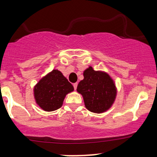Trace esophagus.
I'll list each match as a JSON object with an SVG mask.
<instances>
[{"label": "esophagus", "instance_id": "obj_1", "mask_svg": "<svg viewBox=\"0 0 157 157\" xmlns=\"http://www.w3.org/2000/svg\"><path fill=\"white\" fill-rule=\"evenodd\" d=\"M73 86H74V89H75V90H76L77 87V82H75V83H74Z\"/></svg>", "mask_w": 157, "mask_h": 157}]
</instances>
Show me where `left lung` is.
<instances>
[{
  "label": "left lung",
  "mask_w": 157,
  "mask_h": 157,
  "mask_svg": "<svg viewBox=\"0 0 157 157\" xmlns=\"http://www.w3.org/2000/svg\"><path fill=\"white\" fill-rule=\"evenodd\" d=\"M83 76L77 91L83 97L86 109L97 113L108 111L117 97V88L113 79L105 71H94L91 66L85 70Z\"/></svg>",
  "instance_id": "8db88e82"
}]
</instances>
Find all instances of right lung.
Listing matches in <instances>:
<instances>
[{
	"instance_id": "1",
	"label": "right lung",
	"mask_w": 157,
	"mask_h": 157,
	"mask_svg": "<svg viewBox=\"0 0 157 157\" xmlns=\"http://www.w3.org/2000/svg\"><path fill=\"white\" fill-rule=\"evenodd\" d=\"M74 91L73 86L61 71L52 70L34 87L36 103L45 111H53L62 106L66 94Z\"/></svg>"
}]
</instances>
